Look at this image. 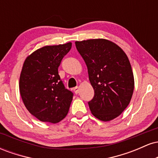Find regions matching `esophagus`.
<instances>
[{"label": "esophagus", "mask_w": 158, "mask_h": 158, "mask_svg": "<svg viewBox=\"0 0 158 158\" xmlns=\"http://www.w3.org/2000/svg\"><path fill=\"white\" fill-rule=\"evenodd\" d=\"M73 91H74V93H75L76 94H79V87H75V88H73Z\"/></svg>", "instance_id": "1"}]
</instances>
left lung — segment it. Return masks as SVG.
I'll return each mask as SVG.
<instances>
[{
	"mask_svg": "<svg viewBox=\"0 0 158 158\" xmlns=\"http://www.w3.org/2000/svg\"><path fill=\"white\" fill-rule=\"evenodd\" d=\"M75 44L87 65L94 90L93 99L88 102L90 111L102 121L116 118L129 104L135 87L126 54L118 45L102 39Z\"/></svg>",
	"mask_w": 158,
	"mask_h": 158,
	"instance_id": "left-lung-1",
	"label": "left lung"
}]
</instances>
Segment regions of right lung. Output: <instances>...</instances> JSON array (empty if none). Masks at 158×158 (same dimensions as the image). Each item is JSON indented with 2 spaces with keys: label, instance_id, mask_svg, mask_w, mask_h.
Masks as SVG:
<instances>
[{
  "label": "right lung",
  "instance_id": "right-lung-1",
  "mask_svg": "<svg viewBox=\"0 0 158 158\" xmlns=\"http://www.w3.org/2000/svg\"><path fill=\"white\" fill-rule=\"evenodd\" d=\"M71 47L70 42L45 46L23 63L20 94L27 109L40 121L57 123L68 113L73 94L65 88L58 68Z\"/></svg>",
  "mask_w": 158,
  "mask_h": 158
}]
</instances>
